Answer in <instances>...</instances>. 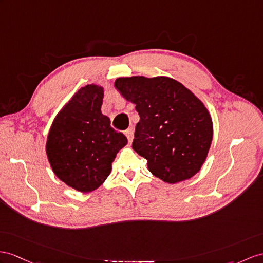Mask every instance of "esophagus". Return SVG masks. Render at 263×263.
I'll return each instance as SVG.
<instances>
[{
	"instance_id": "obj_1",
	"label": "esophagus",
	"mask_w": 263,
	"mask_h": 263,
	"mask_svg": "<svg viewBox=\"0 0 263 263\" xmlns=\"http://www.w3.org/2000/svg\"><path fill=\"white\" fill-rule=\"evenodd\" d=\"M125 135L127 136L128 142L132 143V142H133V139H134V129H133L132 127H130V128H128V129L125 132Z\"/></svg>"
}]
</instances>
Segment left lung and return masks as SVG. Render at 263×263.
I'll return each instance as SVG.
<instances>
[{
	"label": "left lung",
	"instance_id": "left-lung-1",
	"mask_svg": "<svg viewBox=\"0 0 263 263\" xmlns=\"http://www.w3.org/2000/svg\"><path fill=\"white\" fill-rule=\"evenodd\" d=\"M136 105L139 121L133 148L147 159L153 175L166 183L189 180L205 162L213 125L203 102L168 77H126L115 81Z\"/></svg>",
	"mask_w": 263,
	"mask_h": 263
}]
</instances>
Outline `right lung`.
Listing matches in <instances>:
<instances>
[{
	"mask_svg": "<svg viewBox=\"0 0 263 263\" xmlns=\"http://www.w3.org/2000/svg\"><path fill=\"white\" fill-rule=\"evenodd\" d=\"M104 88L87 85L57 115L47 140L54 174L79 192L98 189L110 174L111 163L127 144L123 133L101 114Z\"/></svg>",
	"mask_w": 263,
	"mask_h": 263,
	"instance_id": "1",
	"label": "right lung"
}]
</instances>
